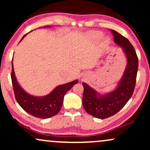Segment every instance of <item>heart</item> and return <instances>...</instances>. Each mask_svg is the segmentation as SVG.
Instances as JSON below:
<instances>
[{
  "label": "heart",
  "mask_w": 150,
  "mask_h": 150,
  "mask_svg": "<svg viewBox=\"0 0 150 150\" xmlns=\"http://www.w3.org/2000/svg\"><path fill=\"white\" fill-rule=\"evenodd\" d=\"M93 35L96 38L100 39V38H101L102 34H101V33H99V32H94V33H93Z\"/></svg>",
  "instance_id": "1"
}]
</instances>
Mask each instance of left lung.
<instances>
[{"label": "left lung", "mask_w": 150, "mask_h": 150, "mask_svg": "<svg viewBox=\"0 0 150 150\" xmlns=\"http://www.w3.org/2000/svg\"><path fill=\"white\" fill-rule=\"evenodd\" d=\"M114 42L122 47L126 55L127 65L117 87L105 95H100L87 84L83 83V104L88 113L98 119H106L120 111L132 97L134 92L139 60L134 47L128 39L110 29Z\"/></svg>", "instance_id": "left-lung-1"}]
</instances>
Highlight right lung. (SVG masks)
<instances>
[{
  "label": "right lung",
  "mask_w": 150,
  "mask_h": 150,
  "mask_svg": "<svg viewBox=\"0 0 150 150\" xmlns=\"http://www.w3.org/2000/svg\"><path fill=\"white\" fill-rule=\"evenodd\" d=\"M26 35V34L23 36L21 40ZM11 77L16 100L19 105L28 113L42 119L50 118L58 113L62 107L65 93L79 82L75 80L70 83L59 85L48 95L44 97H35L25 92L18 83L13 63Z\"/></svg>",
  "instance_id": "obj_1"
}]
</instances>
